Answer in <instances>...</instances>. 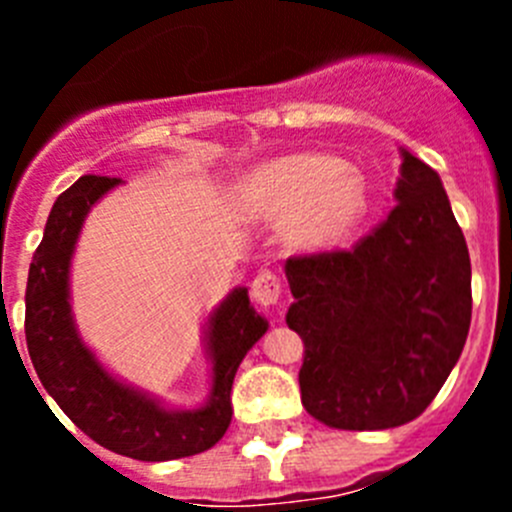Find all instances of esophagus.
Masks as SVG:
<instances>
[{
	"mask_svg": "<svg viewBox=\"0 0 512 512\" xmlns=\"http://www.w3.org/2000/svg\"><path fill=\"white\" fill-rule=\"evenodd\" d=\"M251 297L261 307H274L282 300V279L274 271H259V277L251 284Z\"/></svg>",
	"mask_w": 512,
	"mask_h": 512,
	"instance_id": "obj_1",
	"label": "esophagus"
}]
</instances>
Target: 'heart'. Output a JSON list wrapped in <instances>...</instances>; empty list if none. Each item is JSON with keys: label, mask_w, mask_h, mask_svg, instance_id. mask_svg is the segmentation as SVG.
I'll return each instance as SVG.
<instances>
[{"label": "heart", "mask_w": 512, "mask_h": 512, "mask_svg": "<svg viewBox=\"0 0 512 512\" xmlns=\"http://www.w3.org/2000/svg\"><path fill=\"white\" fill-rule=\"evenodd\" d=\"M235 207L251 220H282V241L297 253H325L356 233L369 212L359 169L325 153H287L238 182Z\"/></svg>", "instance_id": "obj_1"}]
</instances>
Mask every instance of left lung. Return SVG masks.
<instances>
[{
    "label": "left lung",
    "instance_id": "obj_1",
    "mask_svg": "<svg viewBox=\"0 0 512 512\" xmlns=\"http://www.w3.org/2000/svg\"><path fill=\"white\" fill-rule=\"evenodd\" d=\"M395 210L354 251L289 259L302 405L330 428L418 418L467 343L472 264L441 176L400 148Z\"/></svg>",
    "mask_w": 512,
    "mask_h": 512
}]
</instances>
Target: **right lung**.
<instances>
[{
	"mask_svg": "<svg viewBox=\"0 0 512 512\" xmlns=\"http://www.w3.org/2000/svg\"><path fill=\"white\" fill-rule=\"evenodd\" d=\"M120 184L122 179L110 176H81L53 202L27 274V351L45 392L99 446L140 461L182 459L207 451L228 431L235 372L269 330V320L251 305L246 287H235L207 315L202 341L210 359V392L200 408H171L107 372L76 328L71 261L92 207Z\"/></svg>",
	"mask_w": 512,
	"mask_h": 512,
	"instance_id": "1",
	"label": "right lung"
}]
</instances>
